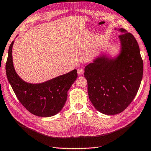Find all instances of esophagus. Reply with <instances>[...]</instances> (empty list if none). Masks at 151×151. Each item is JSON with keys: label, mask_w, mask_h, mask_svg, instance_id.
<instances>
[{"label": "esophagus", "mask_w": 151, "mask_h": 151, "mask_svg": "<svg viewBox=\"0 0 151 151\" xmlns=\"http://www.w3.org/2000/svg\"><path fill=\"white\" fill-rule=\"evenodd\" d=\"M77 73L78 75H83L84 73V69L83 68H78L77 69Z\"/></svg>", "instance_id": "1"}]
</instances>
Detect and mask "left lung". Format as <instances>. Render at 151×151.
I'll list each match as a JSON object with an SVG mask.
<instances>
[{"label":"left lung","mask_w":151,"mask_h":151,"mask_svg":"<svg viewBox=\"0 0 151 151\" xmlns=\"http://www.w3.org/2000/svg\"><path fill=\"white\" fill-rule=\"evenodd\" d=\"M119 35L122 51L116 60L102 57L85 68L88 94L95 109L114 115L126 109L133 101L143 75L139 46L131 32L124 29Z\"/></svg>","instance_id":"1"}]
</instances>
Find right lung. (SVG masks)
I'll list each match as a JSON object with an SVG mask.
<instances>
[{"mask_svg": "<svg viewBox=\"0 0 151 151\" xmlns=\"http://www.w3.org/2000/svg\"><path fill=\"white\" fill-rule=\"evenodd\" d=\"M9 48L6 63L7 78L20 103L30 113L38 116L55 115L63 108L67 99V92L77 78L76 69L45 83H27L17 75L12 58V47Z\"/></svg>", "mask_w": 151, "mask_h": 151, "instance_id": "add662e5", "label": "right lung"}]
</instances>
